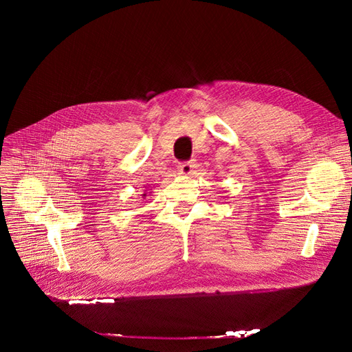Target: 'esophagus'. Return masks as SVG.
Listing matches in <instances>:
<instances>
[{
    "label": "esophagus",
    "instance_id": "34e87169",
    "mask_svg": "<svg viewBox=\"0 0 352 352\" xmlns=\"http://www.w3.org/2000/svg\"><path fill=\"white\" fill-rule=\"evenodd\" d=\"M194 172V163L192 162H185L177 166V173L182 176H190Z\"/></svg>",
    "mask_w": 352,
    "mask_h": 352
}]
</instances>
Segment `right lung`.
Segmentation results:
<instances>
[{
  "label": "right lung",
  "mask_w": 352,
  "mask_h": 352,
  "mask_svg": "<svg viewBox=\"0 0 352 352\" xmlns=\"http://www.w3.org/2000/svg\"><path fill=\"white\" fill-rule=\"evenodd\" d=\"M146 197V194H142V198H145Z\"/></svg>",
  "instance_id": "add662e5"
}]
</instances>
